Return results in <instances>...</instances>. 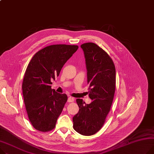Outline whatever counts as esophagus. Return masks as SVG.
Wrapping results in <instances>:
<instances>
[{
    "label": "esophagus",
    "mask_w": 154,
    "mask_h": 154,
    "mask_svg": "<svg viewBox=\"0 0 154 154\" xmlns=\"http://www.w3.org/2000/svg\"><path fill=\"white\" fill-rule=\"evenodd\" d=\"M74 100V98L73 97H68V99H67L68 102H73Z\"/></svg>",
    "instance_id": "obj_1"
}]
</instances>
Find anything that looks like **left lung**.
<instances>
[{
	"instance_id": "1",
	"label": "left lung",
	"mask_w": 154,
	"mask_h": 154,
	"mask_svg": "<svg viewBox=\"0 0 154 154\" xmlns=\"http://www.w3.org/2000/svg\"><path fill=\"white\" fill-rule=\"evenodd\" d=\"M85 59L88 97L85 104L76 100L79 111L72 118L74 129L79 134L91 136L103 126L110 110L115 92L116 70L112 59L104 50L94 43L80 46Z\"/></svg>"
}]
</instances>
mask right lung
Returning <instances> with one entry per match:
<instances>
[{"label":"right lung","instance_id":"1","mask_svg":"<svg viewBox=\"0 0 154 154\" xmlns=\"http://www.w3.org/2000/svg\"><path fill=\"white\" fill-rule=\"evenodd\" d=\"M78 48L77 45H51L37 52L28 64L22 92L28 118L38 131L47 132L55 128L67 97L51 89V80L59 76Z\"/></svg>","mask_w":154,"mask_h":154}]
</instances>
